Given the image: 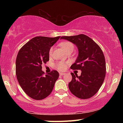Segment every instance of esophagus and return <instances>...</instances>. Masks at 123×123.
<instances>
[{
	"label": "esophagus",
	"mask_w": 123,
	"mask_h": 123,
	"mask_svg": "<svg viewBox=\"0 0 123 123\" xmlns=\"http://www.w3.org/2000/svg\"><path fill=\"white\" fill-rule=\"evenodd\" d=\"M65 73H60V76H63V75H65Z\"/></svg>",
	"instance_id": "esophagus-1"
}]
</instances>
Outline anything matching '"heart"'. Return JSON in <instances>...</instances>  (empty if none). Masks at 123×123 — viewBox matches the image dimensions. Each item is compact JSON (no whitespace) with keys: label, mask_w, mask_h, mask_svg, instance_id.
<instances>
[{"label":"heart","mask_w":123,"mask_h":123,"mask_svg":"<svg viewBox=\"0 0 123 123\" xmlns=\"http://www.w3.org/2000/svg\"><path fill=\"white\" fill-rule=\"evenodd\" d=\"M60 45L63 50L65 51V52H67L68 51L70 50L73 51L74 50V44H73L72 42H69V41H65V42H62V43L60 44ZM53 48L51 47L50 49V51H49V55H51L52 54H53ZM66 66H67V63L62 61L58 62H57L55 64V67L60 70H65L66 69Z\"/></svg>","instance_id":"heart-1"}]
</instances>
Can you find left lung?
Listing matches in <instances>:
<instances>
[{
    "mask_svg": "<svg viewBox=\"0 0 123 123\" xmlns=\"http://www.w3.org/2000/svg\"><path fill=\"white\" fill-rule=\"evenodd\" d=\"M78 48L79 55L75 62L70 66L73 70H81L80 76L71 73L72 79L69 88L74 96L80 99H88L98 91L106 75V62L102 50L88 36L80 34L62 36Z\"/></svg>",
    "mask_w": 123,
    "mask_h": 123,
    "instance_id": "left-lung-1",
    "label": "left lung"
}]
</instances>
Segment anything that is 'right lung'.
<instances>
[{
    "instance_id": "add662e5",
    "label": "right lung",
    "mask_w": 123,
    "mask_h": 123,
    "mask_svg": "<svg viewBox=\"0 0 123 123\" xmlns=\"http://www.w3.org/2000/svg\"><path fill=\"white\" fill-rule=\"evenodd\" d=\"M60 36H37L24 45L18 51L15 62V72L19 85L31 98L42 100L53 91L58 79L57 70L45 74L42 65L49 61V51Z\"/></svg>"
}]
</instances>
